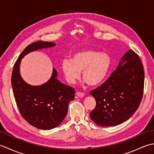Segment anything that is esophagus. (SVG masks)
<instances>
[{
    "label": "esophagus",
    "instance_id": "obj_1",
    "mask_svg": "<svg viewBox=\"0 0 154 154\" xmlns=\"http://www.w3.org/2000/svg\"><path fill=\"white\" fill-rule=\"evenodd\" d=\"M76 95L79 97V98H83L84 96V94L83 92H76Z\"/></svg>",
    "mask_w": 154,
    "mask_h": 154
}]
</instances>
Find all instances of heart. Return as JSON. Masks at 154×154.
<instances>
[{
	"instance_id": "1",
	"label": "heart",
	"mask_w": 154,
	"mask_h": 154,
	"mask_svg": "<svg viewBox=\"0 0 154 154\" xmlns=\"http://www.w3.org/2000/svg\"><path fill=\"white\" fill-rule=\"evenodd\" d=\"M111 66V59L106 52L93 49H83L75 52L70 60L62 62L61 70L68 83L73 84L80 77L86 83L95 86L102 83L107 76Z\"/></svg>"
}]
</instances>
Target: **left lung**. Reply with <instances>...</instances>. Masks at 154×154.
Wrapping results in <instances>:
<instances>
[{
	"label": "left lung",
	"mask_w": 154,
	"mask_h": 154,
	"mask_svg": "<svg viewBox=\"0 0 154 154\" xmlns=\"http://www.w3.org/2000/svg\"><path fill=\"white\" fill-rule=\"evenodd\" d=\"M144 86V70L139 56L129 50L101 86L90 92L96 105L90 112L100 126H115L127 121L138 108Z\"/></svg>",
	"instance_id": "8db88e82"
}]
</instances>
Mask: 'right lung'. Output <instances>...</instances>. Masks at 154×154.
Instances as JSON below:
<instances>
[{"label": "right lung", "instance_id": "add662e5", "mask_svg": "<svg viewBox=\"0 0 154 154\" xmlns=\"http://www.w3.org/2000/svg\"><path fill=\"white\" fill-rule=\"evenodd\" d=\"M54 42L38 41L28 46L14 65L11 84L14 96L22 116L32 126L48 130L57 127L66 116L69 102L74 99L75 90L57 79L53 68L51 78L39 86L25 82L20 73L21 60L33 51L53 47Z\"/></svg>", "mask_w": 154, "mask_h": 154}]
</instances>
